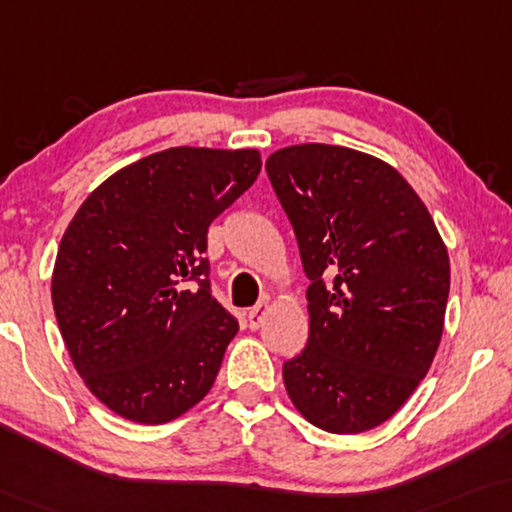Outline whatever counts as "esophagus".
Returning a JSON list of instances; mask_svg holds the SVG:
<instances>
[{
    "label": "esophagus",
    "instance_id": "1",
    "mask_svg": "<svg viewBox=\"0 0 512 512\" xmlns=\"http://www.w3.org/2000/svg\"><path fill=\"white\" fill-rule=\"evenodd\" d=\"M266 311H269V304H259V306H255V308H250V311H248V327H250V329H259V327H262Z\"/></svg>",
    "mask_w": 512,
    "mask_h": 512
}]
</instances>
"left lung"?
I'll list each match as a JSON object with an SVG mask.
<instances>
[{
  "label": "left lung",
  "mask_w": 512,
  "mask_h": 512,
  "mask_svg": "<svg viewBox=\"0 0 512 512\" xmlns=\"http://www.w3.org/2000/svg\"><path fill=\"white\" fill-rule=\"evenodd\" d=\"M266 174L311 285L308 343L283 364L294 408L331 434L397 413L441 343L450 259L427 206L378 157L327 143L280 148Z\"/></svg>",
  "instance_id": "1"
}]
</instances>
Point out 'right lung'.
Returning <instances> with one entry per match:
<instances>
[{
	"instance_id": "1",
	"label": "right lung",
	"mask_w": 512,
	"mask_h": 512,
	"mask_svg": "<svg viewBox=\"0 0 512 512\" xmlns=\"http://www.w3.org/2000/svg\"><path fill=\"white\" fill-rule=\"evenodd\" d=\"M259 169L253 148H169L115 171L69 222L55 318L78 376L113 413L171 422L213 387L239 322L211 294L206 234Z\"/></svg>"
}]
</instances>
